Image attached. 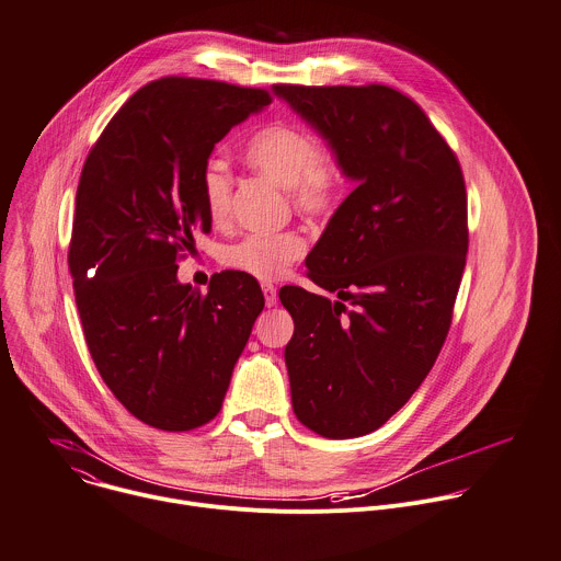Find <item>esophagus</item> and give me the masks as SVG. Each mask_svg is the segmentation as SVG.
Masks as SVG:
<instances>
[{
	"instance_id": "esophagus-1",
	"label": "esophagus",
	"mask_w": 561,
	"mask_h": 561,
	"mask_svg": "<svg viewBox=\"0 0 561 561\" xmlns=\"http://www.w3.org/2000/svg\"><path fill=\"white\" fill-rule=\"evenodd\" d=\"M262 293H264L266 306H275L277 304V288L273 284H262Z\"/></svg>"
}]
</instances>
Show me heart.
<instances>
[{
    "instance_id": "heart-1",
    "label": "heart",
    "mask_w": 561,
    "mask_h": 561,
    "mask_svg": "<svg viewBox=\"0 0 561 561\" xmlns=\"http://www.w3.org/2000/svg\"><path fill=\"white\" fill-rule=\"evenodd\" d=\"M244 162L288 193L293 208L306 217L331 215L346 188V169L335 150L319 146L317 137L295 124L271 122L260 126L242 146ZM202 202L213 224H226L232 210V178L221 162H208L199 180ZM306 253L304 237L295 230L247 234L221 253L230 271L257 279H277Z\"/></svg>"
}]
</instances>
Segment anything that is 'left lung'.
Segmentation results:
<instances>
[{
    "label": "left lung",
    "instance_id": "obj_1",
    "mask_svg": "<svg viewBox=\"0 0 561 561\" xmlns=\"http://www.w3.org/2000/svg\"><path fill=\"white\" fill-rule=\"evenodd\" d=\"M340 154L357 188L279 290L295 333L284 357L293 411L329 439L383 426L431 373L468 253L459 159L422 106L386 84H275Z\"/></svg>",
    "mask_w": 561,
    "mask_h": 561
}]
</instances>
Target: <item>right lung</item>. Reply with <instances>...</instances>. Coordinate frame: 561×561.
Segmentation results:
<instances>
[{"label":"right lung","mask_w":561,"mask_h":561,"mask_svg":"<svg viewBox=\"0 0 561 561\" xmlns=\"http://www.w3.org/2000/svg\"><path fill=\"white\" fill-rule=\"evenodd\" d=\"M271 102L217 79H154L84 162L68 244L79 319L111 392L152 428L184 433L219 413L264 308L251 275L217 273L202 293L178 282V262L210 232L199 180L215 144Z\"/></svg>","instance_id":"add662e5"}]
</instances>
